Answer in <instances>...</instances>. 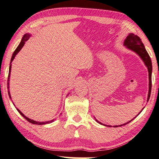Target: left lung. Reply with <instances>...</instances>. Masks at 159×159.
Masks as SVG:
<instances>
[{
    "mask_svg": "<svg viewBox=\"0 0 159 159\" xmlns=\"http://www.w3.org/2000/svg\"><path fill=\"white\" fill-rule=\"evenodd\" d=\"M124 46L126 48H128V49L132 51H133L135 53H137L138 56H139V57L141 58L142 60V61H143L144 64L148 68V73H149V91H148V99H147V102L149 101V99H150V93H151V89H152V61L150 59V57L149 56V54L148 53L146 49H145V48L144 47V45L142 43L140 38L139 36H137V35H134V34L130 33L128 35L126 38L125 39V40L124 42ZM145 108V107H144ZM144 108H143V109L141 110L140 111V112L139 113V114L134 117L132 119H131L130 121H128L127 123H125L124 124H121V125H114L113 127L114 128H116L118 127V126H122V125H125V124H128V123L130 122L131 121L133 120L134 119H135L137 116L140 114V113L142 112V111L144 109ZM94 118H95V121L98 123V124L103 125L104 126H106V127H112L111 125H106V124H103L102 123H101L100 121H98L97 119H95V116H94Z\"/></svg>",
    "mask_w": 159,
    "mask_h": 159,
    "instance_id": "obj_1",
    "label": "left lung"
}]
</instances>
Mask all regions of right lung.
I'll return each instance as SVG.
<instances>
[{"instance_id": "obj_1", "label": "right lung", "mask_w": 159, "mask_h": 159, "mask_svg": "<svg viewBox=\"0 0 159 159\" xmlns=\"http://www.w3.org/2000/svg\"><path fill=\"white\" fill-rule=\"evenodd\" d=\"M31 36V34H29V33H27V34H25L24 35H23V37L22 38V39H21V41H20V44H19V45L17 47V48H16V49L14 51V53H13V55H12V56H11V61H10V64H9V75H8V80H7V89H8V94H9V98L11 99V95H10V92H9V79H10V74H11V62H12V61L14 60V59L15 58V56H16V55L18 54V53H19V51H20V50H21V48L23 47V46H24V44H25V42L26 41H27L29 39H30V38ZM69 95V93L67 95V96ZM12 102V101H11ZM12 103H13V102H12ZM13 104L14 105V103H13ZM15 106V105H14ZM17 109V111L19 112V113H20V114L23 116V117L25 119H27V120L29 121V122H30V123H31V124H36V125H45V124H51V123H52V122H53L54 121V120L55 119H52V120H51V121H34V120H33V119H30V118H28L27 116H26L23 113H22L20 110L19 109H18V108H16Z\"/></svg>"}]
</instances>
